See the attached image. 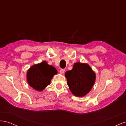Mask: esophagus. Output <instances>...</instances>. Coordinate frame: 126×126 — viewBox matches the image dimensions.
Here are the masks:
<instances>
[{
    "instance_id": "obj_1",
    "label": "esophagus",
    "mask_w": 126,
    "mask_h": 126,
    "mask_svg": "<svg viewBox=\"0 0 126 126\" xmlns=\"http://www.w3.org/2000/svg\"><path fill=\"white\" fill-rule=\"evenodd\" d=\"M64 69H60V73L61 74H64Z\"/></svg>"
}]
</instances>
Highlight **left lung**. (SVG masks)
<instances>
[{
    "label": "left lung",
    "instance_id": "obj_1",
    "mask_svg": "<svg viewBox=\"0 0 126 126\" xmlns=\"http://www.w3.org/2000/svg\"><path fill=\"white\" fill-rule=\"evenodd\" d=\"M67 85L71 93L82 97L88 94L93 87L96 75L88 64L76 63L71 70L65 72Z\"/></svg>",
    "mask_w": 126,
    "mask_h": 126
}]
</instances>
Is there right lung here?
Instances as JSON below:
<instances>
[{"label": "right lung", "instance_id": "add662e5", "mask_svg": "<svg viewBox=\"0 0 126 126\" xmlns=\"http://www.w3.org/2000/svg\"><path fill=\"white\" fill-rule=\"evenodd\" d=\"M57 74L56 68L44 61L30 67L27 72V81L33 89L42 91L50 85L51 79Z\"/></svg>", "mask_w": 126, "mask_h": 126}]
</instances>
